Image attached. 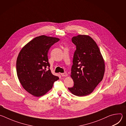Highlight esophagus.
Returning <instances> with one entry per match:
<instances>
[{"instance_id": "esophagus-1", "label": "esophagus", "mask_w": 126, "mask_h": 126, "mask_svg": "<svg viewBox=\"0 0 126 126\" xmlns=\"http://www.w3.org/2000/svg\"><path fill=\"white\" fill-rule=\"evenodd\" d=\"M61 75L63 77H66L68 76V74L67 73H61Z\"/></svg>"}]
</instances>
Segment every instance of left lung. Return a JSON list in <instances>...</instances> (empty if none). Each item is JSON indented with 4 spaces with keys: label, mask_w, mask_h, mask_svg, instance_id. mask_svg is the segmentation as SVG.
I'll return each instance as SVG.
<instances>
[{
    "label": "left lung",
    "mask_w": 126,
    "mask_h": 126,
    "mask_svg": "<svg viewBox=\"0 0 126 126\" xmlns=\"http://www.w3.org/2000/svg\"><path fill=\"white\" fill-rule=\"evenodd\" d=\"M72 41L76 46L70 75L74 84L68 90L74 95L85 96L92 93L102 80L105 62L97 44L90 36L78 35Z\"/></svg>",
    "instance_id": "left-lung-1"
}]
</instances>
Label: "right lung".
Listing matches in <instances>:
<instances>
[{
    "instance_id": "right-lung-1",
    "label": "right lung",
    "mask_w": 126,
    "mask_h": 126,
    "mask_svg": "<svg viewBox=\"0 0 126 126\" xmlns=\"http://www.w3.org/2000/svg\"><path fill=\"white\" fill-rule=\"evenodd\" d=\"M59 38L41 35L27 43L20 50L16 60L17 77L23 88L35 97L45 95L52 89L59 77L53 75L47 54Z\"/></svg>"
}]
</instances>
